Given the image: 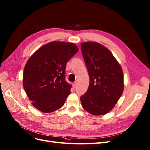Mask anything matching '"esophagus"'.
Here are the masks:
<instances>
[{"label": "esophagus", "mask_w": 150, "mask_h": 150, "mask_svg": "<svg viewBox=\"0 0 150 150\" xmlns=\"http://www.w3.org/2000/svg\"><path fill=\"white\" fill-rule=\"evenodd\" d=\"M73 87L74 89H75L76 87V82H73Z\"/></svg>", "instance_id": "1"}]
</instances>
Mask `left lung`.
<instances>
[{"instance_id":"obj_1","label":"left lung","mask_w":150,"mask_h":150,"mask_svg":"<svg viewBox=\"0 0 150 150\" xmlns=\"http://www.w3.org/2000/svg\"><path fill=\"white\" fill-rule=\"evenodd\" d=\"M89 76V86L81 96L82 106L94 115H104L114 107L123 91L120 65L104 46L96 42L81 45Z\"/></svg>"}]
</instances>
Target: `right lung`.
Returning <instances> with one entry per match:
<instances>
[{"label": "right lung", "instance_id": "right-lung-1", "mask_svg": "<svg viewBox=\"0 0 150 150\" xmlns=\"http://www.w3.org/2000/svg\"><path fill=\"white\" fill-rule=\"evenodd\" d=\"M78 50L74 43L51 42L28 60L23 71V88L40 111L53 112L64 105L72 87L65 81L66 63Z\"/></svg>", "mask_w": 150, "mask_h": 150}]
</instances>
